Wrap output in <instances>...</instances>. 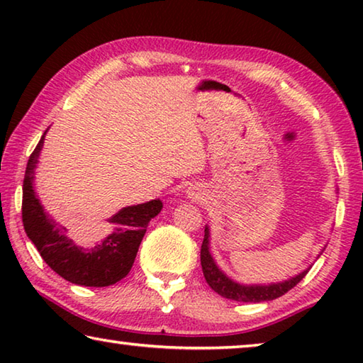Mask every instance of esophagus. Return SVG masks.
I'll return each mask as SVG.
<instances>
[{"label":"esophagus","mask_w":363,"mask_h":363,"mask_svg":"<svg viewBox=\"0 0 363 363\" xmlns=\"http://www.w3.org/2000/svg\"><path fill=\"white\" fill-rule=\"evenodd\" d=\"M189 196H190V199H199V194H195V192H189Z\"/></svg>","instance_id":"1"}]
</instances>
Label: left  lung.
I'll list each match as a JSON object with an SVG mask.
<instances>
[{
  "label": "left lung",
  "mask_w": 363,
  "mask_h": 363,
  "mask_svg": "<svg viewBox=\"0 0 363 363\" xmlns=\"http://www.w3.org/2000/svg\"><path fill=\"white\" fill-rule=\"evenodd\" d=\"M320 256V255H318ZM200 261L201 269H203V275L206 284L211 286V290L220 294L223 298L238 301V303H262V301H272L280 298L281 294L290 291L293 286H296L301 280L306 277V274L309 272L311 267L304 269L303 272L294 275V277L277 281V284H269V285H243L238 281L232 280L218 267V264L214 262L211 251H210V227H205V238L201 243L200 251Z\"/></svg>",
  "instance_id": "1"
}]
</instances>
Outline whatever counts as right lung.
Wrapping results in <instances>:
<instances>
[{
	"instance_id": "add662e5",
	"label": "right lung",
	"mask_w": 363,
	"mask_h": 363,
	"mask_svg": "<svg viewBox=\"0 0 363 363\" xmlns=\"http://www.w3.org/2000/svg\"><path fill=\"white\" fill-rule=\"evenodd\" d=\"M46 133L48 130L30 155L23 177V229L48 266L67 281L96 288L113 285L130 274L147 225L162 211V200L123 208L108 219L112 232L102 242L93 247H79L69 237L65 227L45 211L33 190L35 169Z\"/></svg>"
}]
</instances>
